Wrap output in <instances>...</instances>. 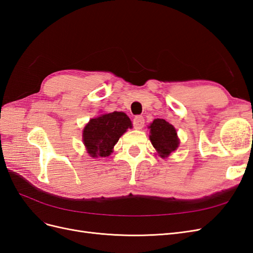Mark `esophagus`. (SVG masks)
Instances as JSON below:
<instances>
[{"instance_id": "esophagus-1", "label": "esophagus", "mask_w": 253, "mask_h": 253, "mask_svg": "<svg viewBox=\"0 0 253 253\" xmlns=\"http://www.w3.org/2000/svg\"><path fill=\"white\" fill-rule=\"evenodd\" d=\"M133 126L136 129H141L144 126V119L142 116H136L133 119Z\"/></svg>"}]
</instances>
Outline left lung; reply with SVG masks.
<instances>
[{"instance_id":"1","label":"left lung","mask_w":253,"mask_h":253,"mask_svg":"<svg viewBox=\"0 0 253 253\" xmlns=\"http://www.w3.org/2000/svg\"><path fill=\"white\" fill-rule=\"evenodd\" d=\"M150 140L160 157H168L179 145L175 127L165 119H154L149 126Z\"/></svg>"}]
</instances>
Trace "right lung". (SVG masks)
I'll list each match as a JSON object with an SVG mask.
<instances>
[{
    "label": "right lung",
    "instance_id": "obj_1",
    "mask_svg": "<svg viewBox=\"0 0 253 253\" xmlns=\"http://www.w3.org/2000/svg\"><path fill=\"white\" fill-rule=\"evenodd\" d=\"M128 127H132V122L124 112L102 114L90 119L82 133L83 143L89 156L94 158L110 156L114 145Z\"/></svg>",
    "mask_w": 253,
    "mask_h": 253
}]
</instances>
